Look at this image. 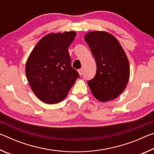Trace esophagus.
<instances>
[{
	"instance_id": "esophagus-1",
	"label": "esophagus",
	"mask_w": 154,
	"mask_h": 154,
	"mask_svg": "<svg viewBox=\"0 0 154 154\" xmlns=\"http://www.w3.org/2000/svg\"><path fill=\"white\" fill-rule=\"evenodd\" d=\"M78 72H79V73L80 75H82V74H83V69H79V70H78Z\"/></svg>"
}]
</instances>
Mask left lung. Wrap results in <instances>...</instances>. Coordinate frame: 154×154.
I'll list each match as a JSON object with an SVG mask.
<instances>
[{
    "label": "left lung",
    "instance_id": "8db88e82",
    "mask_svg": "<svg viewBox=\"0 0 154 154\" xmlns=\"http://www.w3.org/2000/svg\"><path fill=\"white\" fill-rule=\"evenodd\" d=\"M85 40L96 62L95 76L87 82L91 92L101 102L113 100L124 90L129 79L126 54L117 38L108 32H88Z\"/></svg>",
    "mask_w": 154,
    "mask_h": 154
}]
</instances>
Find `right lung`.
I'll use <instances>...</instances> for the list:
<instances>
[{
    "label": "right lung",
    "mask_w": 154,
    "mask_h": 154,
    "mask_svg": "<svg viewBox=\"0 0 154 154\" xmlns=\"http://www.w3.org/2000/svg\"><path fill=\"white\" fill-rule=\"evenodd\" d=\"M75 32L51 33L43 37L31 52L26 75L35 95L48 104L64 100L79 74L71 66L69 47Z\"/></svg>",
    "instance_id": "obj_1"
}]
</instances>
